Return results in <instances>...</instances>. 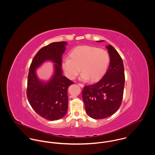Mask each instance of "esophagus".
<instances>
[{"instance_id":"esophagus-1","label":"esophagus","mask_w":155,"mask_h":155,"mask_svg":"<svg viewBox=\"0 0 155 155\" xmlns=\"http://www.w3.org/2000/svg\"><path fill=\"white\" fill-rule=\"evenodd\" d=\"M78 85L80 86V87H84V85L83 84H81V83H78Z\"/></svg>"}]
</instances>
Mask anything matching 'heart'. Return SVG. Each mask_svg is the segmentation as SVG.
I'll return each instance as SVG.
<instances>
[{
  "instance_id": "b5f03b06",
  "label": "heart",
  "mask_w": 155,
  "mask_h": 155,
  "mask_svg": "<svg viewBox=\"0 0 155 155\" xmlns=\"http://www.w3.org/2000/svg\"><path fill=\"white\" fill-rule=\"evenodd\" d=\"M69 56V58L63 59L62 67L70 80L75 79L81 70L82 80L97 81L106 72L110 62L109 54L106 50L91 46H77Z\"/></svg>"
}]
</instances>
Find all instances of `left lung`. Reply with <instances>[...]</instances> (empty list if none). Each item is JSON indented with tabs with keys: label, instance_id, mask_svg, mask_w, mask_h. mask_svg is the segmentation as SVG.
I'll return each instance as SVG.
<instances>
[{
	"label": "left lung",
	"instance_id": "8db88e82",
	"mask_svg": "<svg viewBox=\"0 0 155 155\" xmlns=\"http://www.w3.org/2000/svg\"><path fill=\"white\" fill-rule=\"evenodd\" d=\"M106 48L110 56L107 72L99 81L84 86L82 91L86 112L95 120L104 119L115 114L123 98L125 74L122 59L112 46L109 45Z\"/></svg>",
	"mask_w": 155,
	"mask_h": 155
}]
</instances>
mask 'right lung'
Here are the masks:
<instances>
[{
  "instance_id": "1",
  "label": "right lung",
  "mask_w": 155,
  "mask_h": 155,
  "mask_svg": "<svg viewBox=\"0 0 155 155\" xmlns=\"http://www.w3.org/2000/svg\"><path fill=\"white\" fill-rule=\"evenodd\" d=\"M66 44L65 41L54 42L43 47L35 55L30 67L27 99L35 112L48 120L61 119L68 110V88L74 82L62 75V55ZM46 60L55 63V74L49 82L44 84L38 80L35 69Z\"/></svg>"
}]
</instances>
